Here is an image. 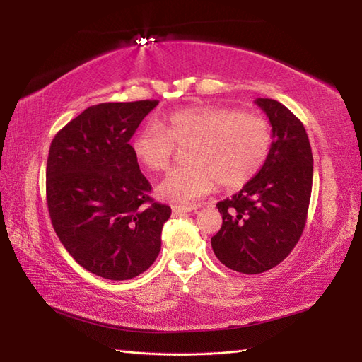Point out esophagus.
Here are the masks:
<instances>
[{
	"label": "esophagus",
	"mask_w": 362,
	"mask_h": 362,
	"mask_svg": "<svg viewBox=\"0 0 362 362\" xmlns=\"http://www.w3.org/2000/svg\"><path fill=\"white\" fill-rule=\"evenodd\" d=\"M197 210L196 205H173V214L179 216V214H185L189 211Z\"/></svg>",
	"instance_id": "esophagus-1"
}]
</instances>
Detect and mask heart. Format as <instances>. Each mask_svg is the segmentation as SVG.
<instances>
[{
  "label": "heart",
  "instance_id": "heart-1",
  "mask_svg": "<svg viewBox=\"0 0 362 362\" xmlns=\"http://www.w3.org/2000/svg\"><path fill=\"white\" fill-rule=\"evenodd\" d=\"M272 146L267 122L252 113L213 105L175 110L158 122H149L132 141L138 163L149 171H163L175 148H188V165L173 169L157 185L168 202H193L211 193L216 183L236 189L263 168Z\"/></svg>",
  "mask_w": 362,
  "mask_h": 362
}]
</instances>
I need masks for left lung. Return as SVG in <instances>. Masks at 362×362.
Returning a JSON list of instances; mask_svg holds the SVG:
<instances>
[{
  "mask_svg": "<svg viewBox=\"0 0 362 362\" xmlns=\"http://www.w3.org/2000/svg\"><path fill=\"white\" fill-rule=\"evenodd\" d=\"M255 104L272 126L271 151L240 193L216 204L222 226L211 238L221 263L249 275L280 264L296 247L313 188V153L302 121L275 99L258 98Z\"/></svg>",
  "mask_w": 362,
  "mask_h": 362,
  "instance_id": "obj_1",
  "label": "left lung"
}]
</instances>
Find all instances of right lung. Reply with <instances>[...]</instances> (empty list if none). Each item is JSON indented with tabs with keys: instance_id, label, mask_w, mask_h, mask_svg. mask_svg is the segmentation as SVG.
Instances as JSON below:
<instances>
[{
	"instance_id": "right-lung-1",
	"label": "right lung",
	"mask_w": 362,
	"mask_h": 362,
	"mask_svg": "<svg viewBox=\"0 0 362 362\" xmlns=\"http://www.w3.org/2000/svg\"><path fill=\"white\" fill-rule=\"evenodd\" d=\"M158 101L91 105L54 136L46 163L52 227L88 272L129 280L157 259L171 209L149 196L129 144Z\"/></svg>"
}]
</instances>
